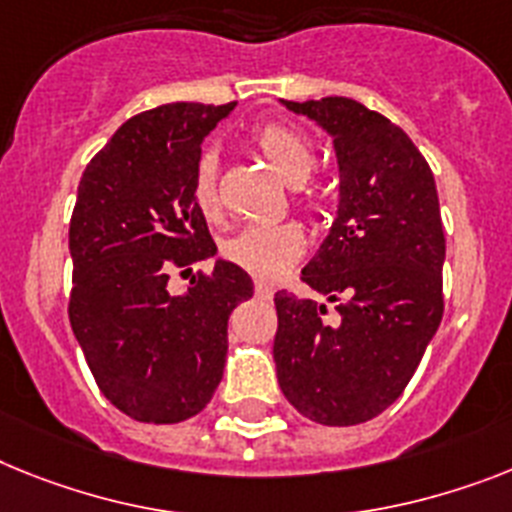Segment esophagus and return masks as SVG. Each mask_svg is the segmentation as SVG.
<instances>
[{
  "label": "esophagus",
  "mask_w": 512,
  "mask_h": 512,
  "mask_svg": "<svg viewBox=\"0 0 512 512\" xmlns=\"http://www.w3.org/2000/svg\"><path fill=\"white\" fill-rule=\"evenodd\" d=\"M255 294L257 299H270V296H273V286L265 281H255Z\"/></svg>",
  "instance_id": "1"
}]
</instances>
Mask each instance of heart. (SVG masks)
Instances as JSON below:
<instances>
[{
    "mask_svg": "<svg viewBox=\"0 0 512 512\" xmlns=\"http://www.w3.org/2000/svg\"><path fill=\"white\" fill-rule=\"evenodd\" d=\"M255 148L268 158V163L291 184L304 182L317 166L315 145L291 124L268 122L255 132ZM192 203L208 221L221 216L218 195V166L213 156H203L192 176ZM309 203V200H304ZM307 239L299 223H252L229 242L223 244V255L236 268L247 270L260 281H273L304 255Z\"/></svg>",
    "mask_w": 512,
    "mask_h": 512,
    "instance_id": "1",
    "label": "heart"
}]
</instances>
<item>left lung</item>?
Returning <instances> with one entry per match:
<instances>
[{
    "mask_svg": "<svg viewBox=\"0 0 512 512\" xmlns=\"http://www.w3.org/2000/svg\"><path fill=\"white\" fill-rule=\"evenodd\" d=\"M333 135L341 203L328 239L302 270L336 304L278 291V385L325 427L382 414L406 390L440 328L445 231L435 176L411 137L354 98L286 101Z\"/></svg>",
    "mask_w": 512,
    "mask_h": 512,
    "instance_id": "8db88e82",
    "label": "left lung"
}]
</instances>
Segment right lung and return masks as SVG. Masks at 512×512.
I'll return each mask as SVG.
<instances>
[{
  "mask_svg": "<svg viewBox=\"0 0 512 512\" xmlns=\"http://www.w3.org/2000/svg\"><path fill=\"white\" fill-rule=\"evenodd\" d=\"M236 101L163 103L114 132L85 166L70 221V325L96 385L145 424L200 414L229 349V315L252 278L218 260L171 294V270L216 255L192 203L203 137Z\"/></svg>",
  "mask_w": 512,
  "mask_h": 512,
  "instance_id": "obj_1",
  "label": "right lung"
}]
</instances>
